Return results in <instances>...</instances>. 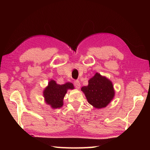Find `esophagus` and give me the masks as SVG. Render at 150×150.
Returning a JSON list of instances; mask_svg holds the SVG:
<instances>
[{
    "label": "esophagus",
    "instance_id": "obj_1",
    "mask_svg": "<svg viewBox=\"0 0 150 150\" xmlns=\"http://www.w3.org/2000/svg\"><path fill=\"white\" fill-rule=\"evenodd\" d=\"M74 85H75V87L77 88V89H79L81 87L80 82L79 81H75L74 82Z\"/></svg>",
    "mask_w": 150,
    "mask_h": 150
}]
</instances>
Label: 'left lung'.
<instances>
[{"label":"left lung","instance_id":"left-lung-1","mask_svg":"<svg viewBox=\"0 0 150 150\" xmlns=\"http://www.w3.org/2000/svg\"><path fill=\"white\" fill-rule=\"evenodd\" d=\"M81 88L88 103L96 108H105L115 97V91L112 81L105 76L96 73Z\"/></svg>","mask_w":150,"mask_h":150}]
</instances>
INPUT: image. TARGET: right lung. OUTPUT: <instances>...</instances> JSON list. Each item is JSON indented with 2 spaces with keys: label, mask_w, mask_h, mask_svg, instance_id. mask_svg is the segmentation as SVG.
Listing matches in <instances>:
<instances>
[{
  "label": "right lung",
  "mask_w": 150,
  "mask_h": 150,
  "mask_svg": "<svg viewBox=\"0 0 150 150\" xmlns=\"http://www.w3.org/2000/svg\"><path fill=\"white\" fill-rule=\"evenodd\" d=\"M73 84L67 82L65 84H57L56 81L51 79L43 91L45 103L53 109L59 108L63 105V98L67 90L74 89Z\"/></svg>",
  "instance_id": "add662e5"
}]
</instances>
